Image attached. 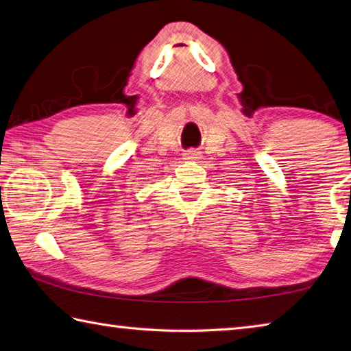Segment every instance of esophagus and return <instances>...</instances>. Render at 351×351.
I'll return each mask as SVG.
<instances>
[{"instance_id":"esophagus-1","label":"esophagus","mask_w":351,"mask_h":351,"mask_svg":"<svg viewBox=\"0 0 351 351\" xmlns=\"http://www.w3.org/2000/svg\"><path fill=\"white\" fill-rule=\"evenodd\" d=\"M184 159H187V161H197V159H201V152H197L195 149L187 150L186 154H184Z\"/></svg>"}]
</instances>
